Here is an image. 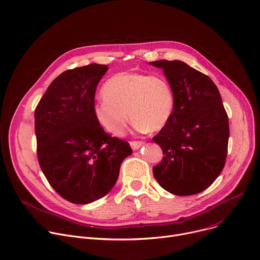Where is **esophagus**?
<instances>
[{"label":"esophagus","instance_id":"34e87169","mask_svg":"<svg viewBox=\"0 0 260 260\" xmlns=\"http://www.w3.org/2000/svg\"><path fill=\"white\" fill-rule=\"evenodd\" d=\"M129 144H131V147L134 150H137V149H139L144 144V142L143 141H131Z\"/></svg>","mask_w":260,"mask_h":260}]
</instances>
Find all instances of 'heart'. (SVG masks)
I'll use <instances>...</instances> for the list:
<instances>
[{"label":"heart","mask_w":260,"mask_h":260,"mask_svg":"<svg viewBox=\"0 0 260 260\" xmlns=\"http://www.w3.org/2000/svg\"><path fill=\"white\" fill-rule=\"evenodd\" d=\"M93 112L103 129L115 137L125 133L131 119L140 133L165 127L176 107L175 91L161 74L122 72L112 76L101 89Z\"/></svg>","instance_id":"obj_1"}]
</instances>
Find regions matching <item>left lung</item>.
Here are the masks:
<instances>
[{
    "label": "left lung",
    "instance_id": "8db88e82",
    "mask_svg": "<svg viewBox=\"0 0 260 260\" xmlns=\"http://www.w3.org/2000/svg\"><path fill=\"white\" fill-rule=\"evenodd\" d=\"M176 96L175 112L153 142L164 157L153 177L176 196H191L208 188L226 163L229 120L214 82L180 60H157Z\"/></svg>",
    "mask_w": 260,
    "mask_h": 260
}]
</instances>
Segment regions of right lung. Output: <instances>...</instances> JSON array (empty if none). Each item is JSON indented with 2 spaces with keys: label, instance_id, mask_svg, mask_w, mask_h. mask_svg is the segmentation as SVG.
Segmentation results:
<instances>
[{
  "label": "right lung",
  "instance_id": "right-lung-1",
  "mask_svg": "<svg viewBox=\"0 0 260 260\" xmlns=\"http://www.w3.org/2000/svg\"><path fill=\"white\" fill-rule=\"evenodd\" d=\"M108 66L68 70L48 86L34 112L38 159L55 191L73 204H90L114 187L128 142L107 134L94 116L96 88Z\"/></svg>",
  "mask_w": 260,
  "mask_h": 260
}]
</instances>
